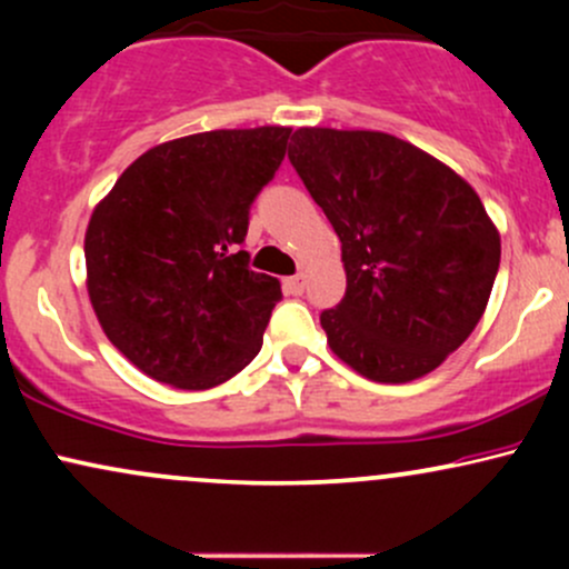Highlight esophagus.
I'll return each instance as SVG.
<instances>
[{
    "label": "esophagus",
    "instance_id": "1",
    "mask_svg": "<svg viewBox=\"0 0 569 569\" xmlns=\"http://www.w3.org/2000/svg\"><path fill=\"white\" fill-rule=\"evenodd\" d=\"M305 286H307V278L302 276V272H299V276H291V278L283 280V291L291 293V297H299V293L305 291Z\"/></svg>",
    "mask_w": 569,
    "mask_h": 569
}]
</instances>
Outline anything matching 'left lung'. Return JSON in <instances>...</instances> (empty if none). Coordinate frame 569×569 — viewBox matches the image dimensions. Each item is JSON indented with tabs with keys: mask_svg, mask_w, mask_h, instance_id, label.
I'll return each instance as SVG.
<instances>
[{
	"mask_svg": "<svg viewBox=\"0 0 569 569\" xmlns=\"http://www.w3.org/2000/svg\"><path fill=\"white\" fill-rule=\"evenodd\" d=\"M289 160L342 243L348 291L326 342L371 382L420 380L471 337L500 232L447 162L380 130L299 128Z\"/></svg>",
	"mask_w": 569,
	"mask_h": 569,
	"instance_id": "8db88e82",
	"label": "left lung"
}]
</instances>
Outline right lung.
I'll return each instance as SVG.
<instances>
[{"instance_id": "right-lung-1", "label": "right lung", "mask_w": 569, "mask_h": 569, "mask_svg": "<svg viewBox=\"0 0 569 569\" xmlns=\"http://www.w3.org/2000/svg\"><path fill=\"white\" fill-rule=\"evenodd\" d=\"M289 133L262 126L158 143L90 213V305L109 342L152 380L217 388L262 350L280 283L253 272L238 243Z\"/></svg>"}]
</instances>
